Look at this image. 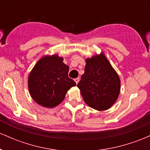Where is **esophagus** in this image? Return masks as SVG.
<instances>
[{
    "instance_id": "1",
    "label": "esophagus",
    "mask_w": 150,
    "mask_h": 150,
    "mask_svg": "<svg viewBox=\"0 0 150 150\" xmlns=\"http://www.w3.org/2000/svg\"><path fill=\"white\" fill-rule=\"evenodd\" d=\"M79 80H80V79H79V78H75V82H76V84L78 83Z\"/></svg>"
}]
</instances>
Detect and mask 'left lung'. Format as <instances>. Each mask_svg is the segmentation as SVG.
I'll list each match as a JSON object with an SVG mask.
<instances>
[{"mask_svg":"<svg viewBox=\"0 0 150 150\" xmlns=\"http://www.w3.org/2000/svg\"><path fill=\"white\" fill-rule=\"evenodd\" d=\"M85 73L77 84L84 101L89 107L106 111L115 104L120 92L119 75L104 52L85 60Z\"/></svg>","mask_w":150,"mask_h":150,"instance_id":"8db88e82","label":"left lung"}]
</instances>
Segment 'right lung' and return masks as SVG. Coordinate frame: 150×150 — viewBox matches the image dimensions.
I'll use <instances>...</instances> for the list:
<instances>
[{"mask_svg":"<svg viewBox=\"0 0 150 150\" xmlns=\"http://www.w3.org/2000/svg\"><path fill=\"white\" fill-rule=\"evenodd\" d=\"M69 67L58 54L46 55L37 62L28 76L31 97L38 104L53 108L64 100L67 92L76 86L68 77Z\"/></svg>","mask_w":150,"mask_h":150,"instance_id":"right-lung-1","label":"right lung"}]
</instances>
